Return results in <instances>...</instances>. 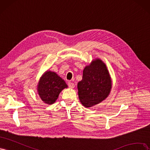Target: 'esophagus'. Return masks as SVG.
Instances as JSON below:
<instances>
[{"mask_svg":"<svg viewBox=\"0 0 150 150\" xmlns=\"http://www.w3.org/2000/svg\"><path fill=\"white\" fill-rule=\"evenodd\" d=\"M68 85H69V88H74L75 87L74 83H72V82H71V81H69V83H68Z\"/></svg>","mask_w":150,"mask_h":150,"instance_id":"1","label":"esophagus"}]
</instances>
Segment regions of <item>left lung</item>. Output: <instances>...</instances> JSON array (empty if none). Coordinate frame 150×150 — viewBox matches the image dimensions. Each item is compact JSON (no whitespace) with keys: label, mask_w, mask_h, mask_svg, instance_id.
<instances>
[{"label":"left lung","mask_w":150,"mask_h":150,"mask_svg":"<svg viewBox=\"0 0 150 150\" xmlns=\"http://www.w3.org/2000/svg\"><path fill=\"white\" fill-rule=\"evenodd\" d=\"M112 79L103 62L96 59L86 66L78 88L79 97L85 107H91L104 100L112 89Z\"/></svg>","instance_id":"obj_1"}]
</instances>
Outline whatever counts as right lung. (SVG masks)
Instances as JSON below:
<instances>
[{"label":"right lung","mask_w":150,"mask_h":150,"mask_svg":"<svg viewBox=\"0 0 150 150\" xmlns=\"http://www.w3.org/2000/svg\"><path fill=\"white\" fill-rule=\"evenodd\" d=\"M67 87L65 81L55 72L48 70L40 77L37 91L43 102L52 105L55 102L62 90Z\"/></svg>","instance_id":"1"}]
</instances>
